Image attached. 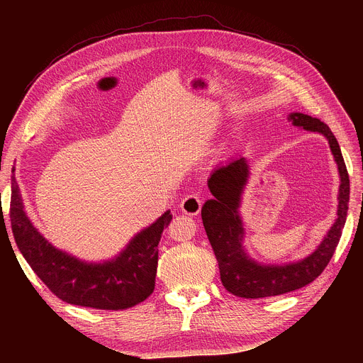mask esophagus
Here are the masks:
<instances>
[{
    "label": "esophagus",
    "mask_w": 363,
    "mask_h": 363,
    "mask_svg": "<svg viewBox=\"0 0 363 363\" xmlns=\"http://www.w3.org/2000/svg\"><path fill=\"white\" fill-rule=\"evenodd\" d=\"M179 206H181L182 213H185L186 216H198L201 211V206H202V199L199 195L191 194V195H186L181 201Z\"/></svg>",
    "instance_id": "34e87169"
}]
</instances>
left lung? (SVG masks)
I'll return each instance as SVG.
<instances>
[{"instance_id":"1","label":"left lung","mask_w":363,"mask_h":363,"mask_svg":"<svg viewBox=\"0 0 363 363\" xmlns=\"http://www.w3.org/2000/svg\"><path fill=\"white\" fill-rule=\"evenodd\" d=\"M287 119L293 126L319 132L328 139L340 178L337 218L319 247L303 260L283 266L260 264L248 257L244 250V228L238 213L241 194L250 175L247 160L240 157L214 169L208 179V188L214 198L202 205L201 217L217 257L223 286L238 297L279 296L316 280L333 257L346 223L350 192L349 175L335 135L326 123L304 113H290Z\"/></svg>"}]
</instances>
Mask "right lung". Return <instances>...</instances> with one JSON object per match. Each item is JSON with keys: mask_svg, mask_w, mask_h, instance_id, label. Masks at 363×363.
I'll return each mask as SVG.
<instances>
[{"mask_svg": "<svg viewBox=\"0 0 363 363\" xmlns=\"http://www.w3.org/2000/svg\"><path fill=\"white\" fill-rule=\"evenodd\" d=\"M10 218L18 250L51 293L76 306L123 310L152 294L158 267V244L172 216L171 211L162 214L138 233L119 255L103 263L82 262L51 245L28 220L14 175Z\"/></svg>", "mask_w": 363, "mask_h": 363, "instance_id": "add662e5", "label": "right lung"}]
</instances>
